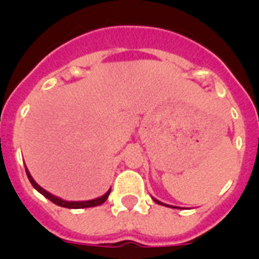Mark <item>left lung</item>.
Returning <instances> with one entry per match:
<instances>
[{"label": "left lung", "mask_w": 259, "mask_h": 259, "mask_svg": "<svg viewBox=\"0 0 259 259\" xmlns=\"http://www.w3.org/2000/svg\"><path fill=\"white\" fill-rule=\"evenodd\" d=\"M152 198H153V201H154L155 203H158V205H162V206H170V207H172V209H176V206H171V205H166V203L161 202V201H158L157 198H154V197H152Z\"/></svg>", "instance_id": "8db88e82"}]
</instances>
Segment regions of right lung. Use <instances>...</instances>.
Masks as SVG:
<instances>
[{
    "mask_svg": "<svg viewBox=\"0 0 259 259\" xmlns=\"http://www.w3.org/2000/svg\"><path fill=\"white\" fill-rule=\"evenodd\" d=\"M26 172H27V176H28V180L31 182V184L33 185V188H35L36 191L38 192V193H41L42 196H44V197H47L48 200H50L52 202H54L56 205H58V206L67 207V209H84V207L98 206V205H101V203H104L105 201L107 200V197H109V194H110V191H111V189H109L106 193L102 194L101 197L93 198V200H88V201H66V200H63V198L57 197V196L52 194L50 192L45 191L42 187H40V185H38L37 183L35 182V179L32 178V175L29 174L27 166H26Z\"/></svg>",
    "mask_w": 259,
    "mask_h": 259,
    "instance_id": "add662e5",
    "label": "right lung"
}]
</instances>
